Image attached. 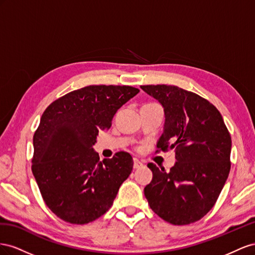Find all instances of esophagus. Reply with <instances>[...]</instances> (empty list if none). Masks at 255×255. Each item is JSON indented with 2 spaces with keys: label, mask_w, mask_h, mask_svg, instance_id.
Listing matches in <instances>:
<instances>
[{
  "label": "esophagus",
  "mask_w": 255,
  "mask_h": 255,
  "mask_svg": "<svg viewBox=\"0 0 255 255\" xmlns=\"http://www.w3.org/2000/svg\"><path fill=\"white\" fill-rule=\"evenodd\" d=\"M141 166H143V163L141 161H139L137 159H133V169H140Z\"/></svg>",
  "instance_id": "1"
}]
</instances>
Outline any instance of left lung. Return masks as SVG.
<instances>
[{"label": "left lung", "instance_id": "1", "mask_svg": "<svg viewBox=\"0 0 255 255\" xmlns=\"http://www.w3.org/2000/svg\"><path fill=\"white\" fill-rule=\"evenodd\" d=\"M164 109L163 133L157 152L174 149L170 172L148 163L144 188L152 212L174 225L202 219L214 207L231 169L232 139L218 109L198 94L174 85H141Z\"/></svg>", "mask_w": 255, "mask_h": 255}]
</instances>
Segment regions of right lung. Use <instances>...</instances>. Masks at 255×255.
<instances>
[{"mask_svg":"<svg viewBox=\"0 0 255 255\" xmlns=\"http://www.w3.org/2000/svg\"><path fill=\"white\" fill-rule=\"evenodd\" d=\"M139 92L128 85H90L54 100L42 113L33 136L32 172L46 205L65 222L86 224L106 214L131 173L128 152L100 161L93 145Z\"/></svg>","mask_w":255,"mask_h":255,"instance_id":"1","label":"right lung"}]
</instances>
